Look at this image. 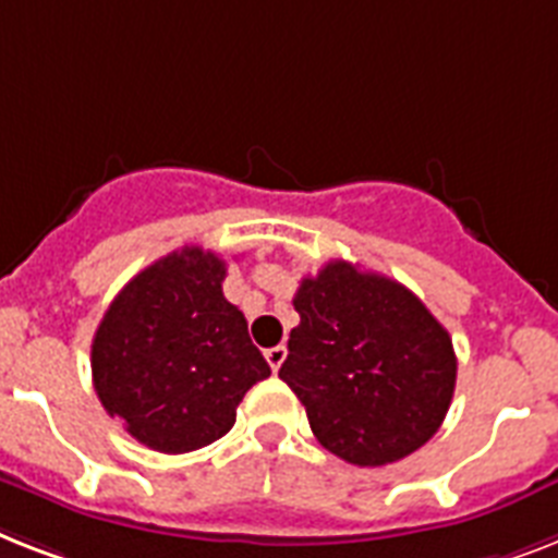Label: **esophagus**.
<instances>
[{
  "label": "esophagus",
  "mask_w": 558,
  "mask_h": 558,
  "mask_svg": "<svg viewBox=\"0 0 558 558\" xmlns=\"http://www.w3.org/2000/svg\"><path fill=\"white\" fill-rule=\"evenodd\" d=\"M266 361H269L271 373H278L280 364L287 361V347H283V343H278V347H271V350H266Z\"/></svg>",
  "instance_id": "34e87169"
}]
</instances>
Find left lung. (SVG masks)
Segmentation results:
<instances>
[{"label":"left lung","mask_w":558,"mask_h":558,"mask_svg":"<svg viewBox=\"0 0 558 558\" xmlns=\"http://www.w3.org/2000/svg\"><path fill=\"white\" fill-rule=\"evenodd\" d=\"M280 378L326 450L384 468L436 436L456 389L450 332L398 280L329 260L294 294Z\"/></svg>","instance_id":"obj_1"}]
</instances>
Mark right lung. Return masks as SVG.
Here are the masks:
<instances>
[{
    "label": "right lung",
    "mask_w": 558,
    "mask_h": 558,
    "mask_svg": "<svg viewBox=\"0 0 558 558\" xmlns=\"http://www.w3.org/2000/svg\"><path fill=\"white\" fill-rule=\"evenodd\" d=\"M226 264L185 246L122 287L90 343L94 389L111 418L157 452H192L234 427L269 364L223 298Z\"/></svg>",
    "instance_id": "right-lung-1"
}]
</instances>
